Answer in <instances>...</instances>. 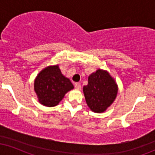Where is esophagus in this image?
<instances>
[{"mask_svg": "<svg viewBox=\"0 0 155 155\" xmlns=\"http://www.w3.org/2000/svg\"><path fill=\"white\" fill-rule=\"evenodd\" d=\"M74 86H75L76 89H77V90H80L81 89V84L79 83H75L74 84Z\"/></svg>", "mask_w": 155, "mask_h": 155, "instance_id": "esophagus-1", "label": "esophagus"}]
</instances>
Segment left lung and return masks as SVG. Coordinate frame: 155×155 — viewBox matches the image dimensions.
<instances>
[{"mask_svg": "<svg viewBox=\"0 0 155 155\" xmlns=\"http://www.w3.org/2000/svg\"><path fill=\"white\" fill-rule=\"evenodd\" d=\"M89 108L95 113L104 112L116 98L118 87L108 71L97 69L88 77V84L83 87Z\"/></svg>", "mask_w": 155, "mask_h": 155, "instance_id": "left-lung-1", "label": "left lung"}]
</instances>
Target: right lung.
Returning a JSON list of instances; mask_svg holds the SVG:
<instances>
[{
	"mask_svg": "<svg viewBox=\"0 0 155 155\" xmlns=\"http://www.w3.org/2000/svg\"><path fill=\"white\" fill-rule=\"evenodd\" d=\"M73 89L71 81L62 74L58 65L44 68L34 81V90L39 103L48 107L57 106Z\"/></svg>",
	"mask_w": 155,
	"mask_h": 155,
	"instance_id": "obj_1",
	"label": "right lung"
}]
</instances>
